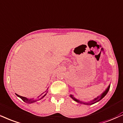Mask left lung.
Listing matches in <instances>:
<instances>
[{
    "label": "left lung",
    "mask_w": 123,
    "mask_h": 123,
    "mask_svg": "<svg viewBox=\"0 0 123 123\" xmlns=\"http://www.w3.org/2000/svg\"><path fill=\"white\" fill-rule=\"evenodd\" d=\"M109 88H110V85L108 86V87L107 89H106L105 91L104 92H103V93L101 94V96H98V97H97V98H94V100H92L91 101L89 102V103H84V102H83V101H80V100H78V99H76V98H74V97H73V96L72 95V94H71V95H70V97H72V98H73V100H74L75 101L77 102V103H81V104H85V105H91V104H94V103H97V102H98V101H100V100H101V99L103 98V97H104V96H105L106 94H107V93L108 92V91H109Z\"/></svg>",
    "instance_id": "obj_1"
}]
</instances>
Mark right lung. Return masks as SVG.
<instances>
[{
  "label": "right lung",
  "instance_id": "1",
  "mask_svg": "<svg viewBox=\"0 0 123 123\" xmlns=\"http://www.w3.org/2000/svg\"><path fill=\"white\" fill-rule=\"evenodd\" d=\"M47 91H45V92H44V93H43L42 94H41V95H40L39 96H38V98H35V99H33V98H31V99L30 98V99H29V98H26V97H22V96H19V95H18V94H17V95L18 96V97H20V98H21L22 100H23V101L26 102V103H28V104H31V103H34V102H36L37 101H38V100H39V99H41L39 98V97H40L41 96L42 97V98H43V97L44 96H45L46 95V94L47 93Z\"/></svg>",
  "mask_w": 123,
  "mask_h": 123
}]
</instances>
